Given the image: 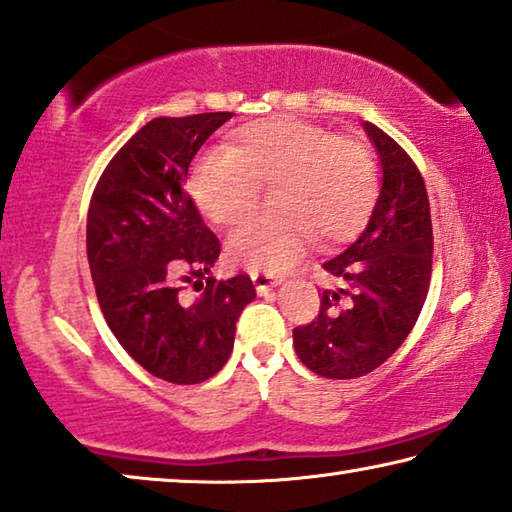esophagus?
<instances>
[{"instance_id": "34e87169", "label": "esophagus", "mask_w": 512, "mask_h": 512, "mask_svg": "<svg viewBox=\"0 0 512 512\" xmlns=\"http://www.w3.org/2000/svg\"><path fill=\"white\" fill-rule=\"evenodd\" d=\"M250 278H253L257 294L271 292L273 287H278L280 283H283V280H280L278 276H273V273H264V271H253V273H250Z\"/></svg>"}]
</instances>
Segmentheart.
Segmentation results:
<instances>
[{
	"instance_id": "heart-1",
	"label": "heart",
	"mask_w": 512,
	"mask_h": 512,
	"mask_svg": "<svg viewBox=\"0 0 512 512\" xmlns=\"http://www.w3.org/2000/svg\"><path fill=\"white\" fill-rule=\"evenodd\" d=\"M264 185H276L278 213L243 222L227 239L229 262L250 271H285L318 232L352 239L376 206L378 174L359 141L299 118L255 120L232 148H211L190 171L194 204L213 225L232 227L253 211Z\"/></svg>"
}]
</instances>
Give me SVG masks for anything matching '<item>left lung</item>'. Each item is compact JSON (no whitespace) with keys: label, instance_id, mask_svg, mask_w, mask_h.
I'll use <instances>...</instances> for the list:
<instances>
[{"label":"left lung","instance_id":"8db88e82","mask_svg":"<svg viewBox=\"0 0 512 512\" xmlns=\"http://www.w3.org/2000/svg\"><path fill=\"white\" fill-rule=\"evenodd\" d=\"M383 178L369 225L322 264L336 290H322L320 313L292 331L297 357L322 378L348 380L378 369L417 322L429 292V197L422 174L397 141L364 122Z\"/></svg>","mask_w":512,"mask_h":512}]
</instances>
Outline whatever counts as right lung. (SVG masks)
<instances>
[{
  "label": "right lung",
  "instance_id": "right-lung-1",
  "mask_svg": "<svg viewBox=\"0 0 512 512\" xmlns=\"http://www.w3.org/2000/svg\"><path fill=\"white\" fill-rule=\"evenodd\" d=\"M232 113L155 118L104 169L88 211V262L106 325L155 378L197 385L227 364L253 280H215L220 241L187 197L192 157ZM181 282L204 289L185 305ZM207 285L204 286L203 283Z\"/></svg>",
  "mask_w": 512,
  "mask_h": 512
}]
</instances>
